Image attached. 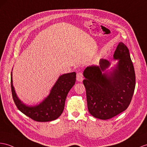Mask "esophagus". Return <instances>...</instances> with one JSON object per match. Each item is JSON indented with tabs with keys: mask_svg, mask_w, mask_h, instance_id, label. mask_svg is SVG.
<instances>
[{
	"mask_svg": "<svg viewBox=\"0 0 147 147\" xmlns=\"http://www.w3.org/2000/svg\"><path fill=\"white\" fill-rule=\"evenodd\" d=\"M84 77H83V75L82 74L81 72H78L77 74V80L78 82H82L83 81Z\"/></svg>",
	"mask_w": 147,
	"mask_h": 147,
	"instance_id": "34e87169",
	"label": "esophagus"
}]
</instances>
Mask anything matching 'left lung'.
<instances>
[{"label":"left lung","instance_id":"obj_1","mask_svg":"<svg viewBox=\"0 0 147 147\" xmlns=\"http://www.w3.org/2000/svg\"><path fill=\"white\" fill-rule=\"evenodd\" d=\"M118 62L110 70L109 60L101 59L99 65L84 71L87 107L92 116L101 120L112 119L129 106L135 87V74L129 50L119 42L113 54Z\"/></svg>","mask_w":147,"mask_h":147}]
</instances>
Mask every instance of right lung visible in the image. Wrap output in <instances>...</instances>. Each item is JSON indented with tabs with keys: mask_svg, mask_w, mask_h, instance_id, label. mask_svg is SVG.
Returning a JSON list of instances; mask_svg holds the SVG:
<instances>
[{
	"mask_svg": "<svg viewBox=\"0 0 147 147\" xmlns=\"http://www.w3.org/2000/svg\"><path fill=\"white\" fill-rule=\"evenodd\" d=\"M76 80V73L75 71L61 75L51 88L49 95L42 102L36 105H28L21 101L16 94L13 85L12 71V97L18 109L32 120L41 122L52 121L61 115L68 93L74 85Z\"/></svg>",
	"mask_w": 147,
	"mask_h": 147,
	"instance_id": "add662e5",
	"label": "right lung"
}]
</instances>
